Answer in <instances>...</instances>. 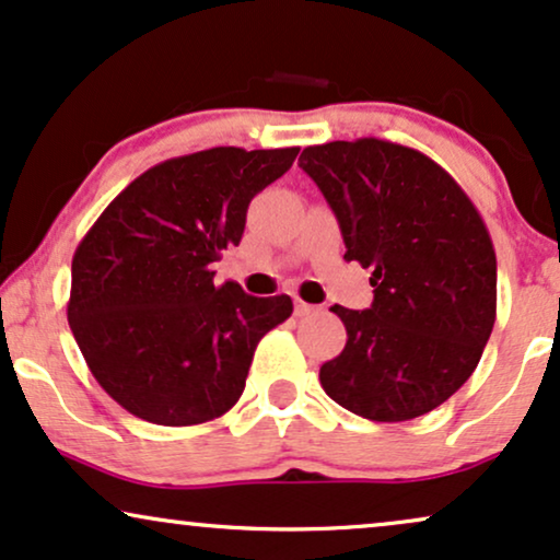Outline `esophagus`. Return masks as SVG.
I'll use <instances>...</instances> for the list:
<instances>
[{
  "instance_id": "1",
  "label": "esophagus",
  "mask_w": 560,
  "mask_h": 560,
  "mask_svg": "<svg viewBox=\"0 0 560 560\" xmlns=\"http://www.w3.org/2000/svg\"><path fill=\"white\" fill-rule=\"evenodd\" d=\"M317 310H320V307H315V304H307V302H302V300H294V315H296V317L315 315Z\"/></svg>"
}]
</instances>
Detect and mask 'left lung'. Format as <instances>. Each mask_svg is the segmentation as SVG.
I'll use <instances>...</instances> for the list:
<instances>
[{"label":"left lung","instance_id":"left-lung-1","mask_svg":"<svg viewBox=\"0 0 560 560\" xmlns=\"http://www.w3.org/2000/svg\"><path fill=\"white\" fill-rule=\"evenodd\" d=\"M300 167L341 224L346 260L370 268V310L332 313L346 346L320 366L338 406L410 421L476 372L497 320V253L478 209L434 160L364 137L307 147Z\"/></svg>","mask_w":560,"mask_h":560}]
</instances>
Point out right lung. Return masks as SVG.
<instances>
[{
	"instance_id": "obj_1",
	"label": "right lung",
	"mask_w": 560,
	"mask_h": 560,
	"mask_svg": "<svg viewBox=\"0 0 560 560\" xmlns=\"http://www.w3.org/2000/svg\"><path fill=\"white\" fill-rule=\"evenodd\" d=\"M300 147H214L160 162L105 207L72 258L67 317L92 377L160 427L214 421L240 400L260 338L292 315L287 294L214 284L243 240L247 203Z\"/></svg>"
}]
</instances>
